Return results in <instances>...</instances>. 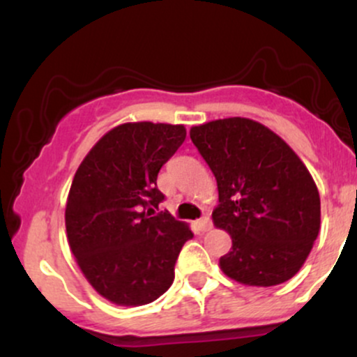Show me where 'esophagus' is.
I'll use <instances>...</instances> for the list:
<instances>
[{
    "mask_svg": "<svg viewBox=\"0 0 357 357\" xmlns=\"http://www.w3.org/2000/svg\"><path fill=\"white\" fill-rule=\"evenodd\" d=\"M198 228L202 231H208L211 228V221H210V218H208V216H203V218H199L198 220Z\"/></svg>",
    "mask_w": 357,
    "mask_h": 357,
    "instance_id": "esophagus-1",
    "label": "esophagus"
}]
</instances>
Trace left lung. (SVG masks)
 <instances>
[{"label":"left lung","mask_w":357,"mask_h":357,"mask_svg":"<svg viewBox=\"0 0 357 357\" xmlns=\"http://www.w3.org/2000/svg\"><path fill=\"white\" fill-rule=\"evenodd\" d=\"M190 137L218 184L213 223L231 236L221 272L253 287L292 278L321 228V198L301 158L273 130L247 117L195 126Z\"/></svg>","instance_id":"left-lung-1"}]
</instances>
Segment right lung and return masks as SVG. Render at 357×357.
I'll use <instances>...</instances> for the list:
<instances>
[{
    "label": "right lung",
    "mask_w": 357,
    "mask_h": 357,
    "mask_svg": "<svg viewBox=\"0 0 357 357\" xmlns=\"http://www.w3.org/2000/svg\"><path fill=\"white\" fill-rule=\"evenodd\" d=\"M184 139L181 124L126 122L97 141L73 176L68 245L89 284L112 304H149L173 284L192 233L167 211H149L165 199L155 186L159 169Z\"/></svg>",
    "instance_id": "obj_1"
}]
</instances>
